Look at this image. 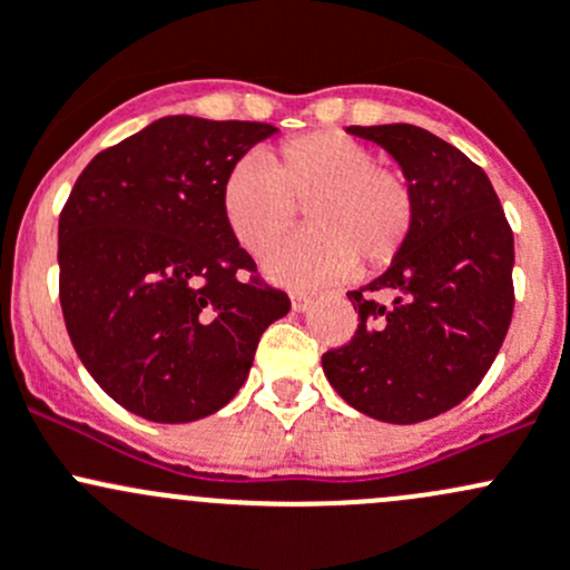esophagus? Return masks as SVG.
I'll list each match as a JSON object with an SVG mask.
<instances>
[{
	"label": "esophagus",
	"mask_w": 570,
	"mask_h": 570,
	"mask_svg": "<svg viewBox=\"0 0 570 570\" xmlns=\"http://www.w3.org/2000/svg\"><path fill=\"white\" fill-rule=\"evenodd\" d=\"M291 304H293V309H296V313H304V309L313 304V298H309V293L296 291V293H291Z\"/></svg>",
	"instance_id": "34e87169"
}]
</instances>
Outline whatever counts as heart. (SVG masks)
Returning <instances> with one entry per match:
<instances>
[{
	"label": "heart",
	"instance_id": "obj_1",
	"mask_svg": "<svg viewBox=\"0 0 570 570\" xmlns=\"http://www.w3.org/2000/svg\"><path fill=\"white\" fill-rule=\"evenodd\" d=\"M298 205L309 230L266 257L277 283L315 285L395 261L414 227V191L395 164L373 161L367 145L340 131H307L246 156L222 184L227 230L249 255H263L293 227Z\"/></svg>",
	"mask_w": 570,
	"mask_h": 570
}]
</instances>
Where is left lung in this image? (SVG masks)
<instances>
[{
    "instance_id": "obj_1",
    "label": "left lung",
    "mask_w": 570,
    "mask_h": 570,
    "mask_svg": "<svg viewBox=\"0 0 570 570\" xmlns=\"http://www.w3.org/2000/svg\"><path fill=\"white\" fill-rule=\"evenodd\" d=\"M348 131L401 164L414 227L381 277L348 291L360 326L321 362L356 412L412 425L459 406L500 354L515 302L513 230L489 175L450 142L409 122Z\"/></svg>"
}]
</instances>
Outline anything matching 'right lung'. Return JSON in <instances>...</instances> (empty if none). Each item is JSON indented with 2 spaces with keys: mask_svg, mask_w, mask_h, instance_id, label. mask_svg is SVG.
<instances>
[{
  "mask_svg": "<svg viewBox=\"0 0 570 570\" xmlns=\"http://www.w3.org/2000/svg\"><path fill=\"white\" fill-rule=\"evenodd\" d=\"M268 122L173 115L101 150L60 214V304L87 373L154 422L219 412L291 298L227 230L222 184Z\"/></svg>",
  "mask_w": 570,
  "mask_h": 570,
  "instance_id": "add662e5",
  "label": "right lung"
}]
</instances>
